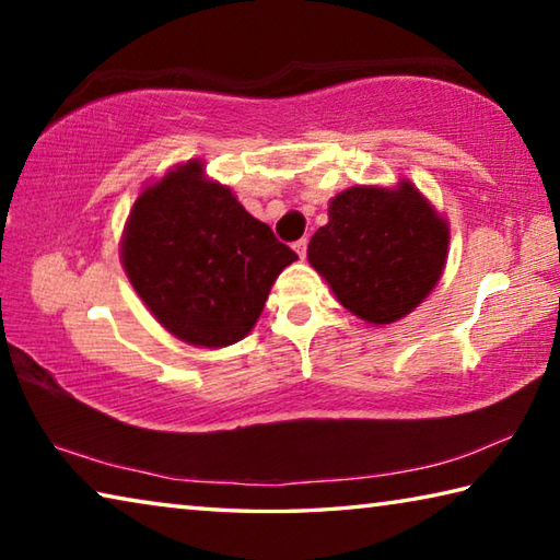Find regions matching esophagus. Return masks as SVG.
Returning <instances> with one entry per match:
<instances>
[{
    "mask_svg": "<svg viewBox=\"0 0 560 560\" xmlns=\"http://www.w3.org/2000/svg\"><path fill=\"white\" fill-rule=\"evenodd\" d=\"M293 249H296V254L301 259H306V252H308V240H299L296 244H293Z\"/></svg>",
    "mask_w": 560,
    "mask_h": 560,
    "instance_id": "34e87169",
    "label": "esophagus"
}]
</instances>
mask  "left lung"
Returning a JSON list of instances; mask_svg holds the SVG:
<instances>
[{
	"mask_svg": "<svg viewBox=\"0 0 560 560\" xmlns=\"http://www.w3.org/2000/svg\"><path fill=\"white\" fill-rule=\"evenodd\" d=\"M450 232L410 183L350 187L311 236L308 261L350 314L393 324L440 281Z\"/></svg>",
	"mask_w": 560,
	"mask_h": 560,
	"instance_id": "1",
	"label": "left lung"
}]
</instances>
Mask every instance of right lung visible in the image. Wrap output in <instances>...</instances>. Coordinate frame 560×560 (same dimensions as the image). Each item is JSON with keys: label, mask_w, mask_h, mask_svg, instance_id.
I'll return each instance as SVG.
<instances>
[{"label": "right lung", "mask_w": 560, "mask_h": 560, "mask_svg": "<svg viewBox=\"0 0 560 560\" xmlns=\"http://www.w3.org/2000/svg\"><path fill=\"white\" fill-rule=\"evenodd\" d=\"M269 224L244 210L230 187L187 163L132 205L122 267L170 334L222 348L257 324L279 273L296 261Z\"/></svg>", "instance_id": "1"}]
</instances>
